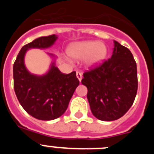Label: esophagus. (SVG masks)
Returning a JSON list of instances; mask_svg holds the SVG:
<instances>
[{"instance_id": "34e87169", "label": "esophagus", "mask_w": 154, "mask_h": 154, "mask_svg": "<svg viewBox=\"0 0 154 154\" xmlns=\"http://www.w3.org/2000/svg\"><path fill=\"white\" fill-rule=\"evenodd\" d=\"M76 76H77L78 79L79 80V82H81L82 79V74L81 72H76Z\"/></svg>"}]
</instances>
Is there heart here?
Segmentation results:
<instances>
[{
	"label": "heart",
	"instance_id": "heart-1",
	"mask_svg": "<svg viewBox=\"0 0 154 154\" xmlns=\"http://www.w3.org/2000/svg\"><path fill=\"white\" fill-rule=\"evenodd\" d=\"M68 52L75 59L85 58V63L89 66H96L106 58L107 48L103 42L85 41L71 45Z\"/></svg>",
	"mask_w": 154,
	"mask_h": 154
}]
</instances>
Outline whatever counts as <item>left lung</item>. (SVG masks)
<instances>
[{
    "instance_id": "left-lung-1",
    "label": "left lung",
    "mask_w": 154,
    "mask_h": 154,
    "mask_svg": "<svg viewBox=\"0 0 154 154\" xmlns=\"http://www.w3.org/2000/svg\"><path fill=\"white\" fill-rule=\"evenodd\" d=\"M83 77L91 111L99 120L119 119L133 105L138 87L137 63L131 51L116 41L111 58Z\"/></svg>"
}]
</instances>
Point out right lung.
<instances>
[{
    "label": "right lung",
    "mask_w": 154,
    "mask_h": 154,
    "mask_svg": "<svg viewBox=\"0 0 154 154\" xmlns=\"http://www.w3.org/2000/svg\"><path fill=\"white\" fill-rule=\"evenodd\" d=\"M55 35L41 37L23 46L13 66L14 89L19 103L31 116L40 120H52L66 111L69 101L79 84L75 72L63 74L51 62L48 72L31 74L24 65V56L31 48L45 49L55 44ZM55 58V55L48 54Z\"/></svg>",
    "instance_id": "right-lung-1"
}]
</instances>
